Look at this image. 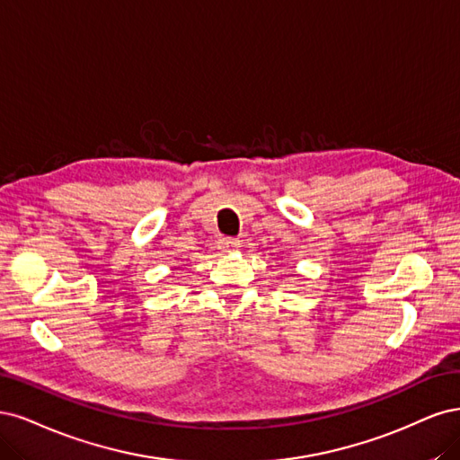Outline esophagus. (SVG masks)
Wrapping results in <instances>:
<instances>
[{"label":"esophagus","instance_id":"obj_1","mask_svg":"<svg viewBox=\"0 0 460 460\" xmlns=\"http://www.w3.org/2000/svg\"><path fill=\"white\" fill-rule=\"evenodd\" d=\"M217 246H219V250H224V252H233L236 248H241V241L233 239V236H221V239L217 241Z\"/></svg>","mask_w":460,"mask_h":460}]
</instances>
